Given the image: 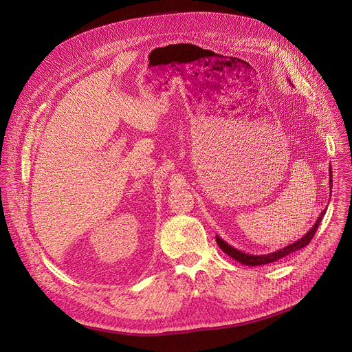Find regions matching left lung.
Listing matches in <instances>:
<instances>
[{
    "mask_svg": "<svg viewBox=\"0 0 352 352\" xmlns=\"http://www.w3.org/2000/svg\"><path fill=\"white\" fill-rule=\"evenodd\" d=\"M331 174H332V173H331V166H329V184H332V175H331ZM331 188H332V187H331ZM324 215H325V210L320 214V217H318V219L316 221V224H314V227H312L301 239H298V241H295V243H292V244H289V245H287V247H284V248H281V250H278V251L271 252V254H265V255H251V254L239 251V250L234 248L232 245H230L228 243H226L224 239L219 238L218 235H215V239H217V244L219 245V248L223 250L227 255H230L231 258H234L235 261L241 263V264H244V265H250V267L265 265V264H270V263L278 261V260H281V258H284V256H287V255H289V254H292V252H295V251H298V250L304 248L305 245H308V244L311 243L312 236L316 235V232H317V230H318V227H320V223L322 221Z\"/></svg>",
    "mask_w": 352,
    "mask_h": 352,
    "instance_id": "8db88e82",
    "label": "left lung"
}]
</instances>
